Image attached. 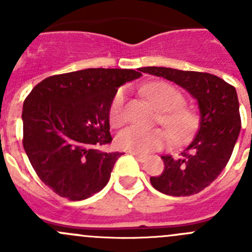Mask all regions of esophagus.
<instances>
[{
  "instance_id": "34e87169",
  "label": "esophagus",
  "mask_w": 252,
  "mask_h": 252,
  "mask_svg": "<svg viewBox=\"0 0 252 252\" xmlns=\"http://www.w3.org/2000/svg\"><path fill=\"white\" fill-rule=\"evenodd\" d=\"M130 155H133L134 157H135L136 159H138L139 162H144L145 159H146V156L145 155H140V154H136V152H129Z\"/></svg>"
}]
</instances>
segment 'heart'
Returning <instances> with one entry per match:
<instances>
[{"mask_svg":"<svg viewBox=\"0 0 252 252\" xmlns=\"http://www.w3.org/2000/svg\"><path fill=\"white\" fill-rule=\"evenodd\" d=\"M141 90L145 97L161 111L158 121L169 131L173 141H187L196 128L197 117L190 108L183 106L184 97L182 94L164 81L146 84ZM110 122L113 126H121L126 123V90L123 89L117 91L112 100ZM168 133L163 129L129 126L118 134L116 142L119 149L126 151L147 154L162 149L169 140Z\"/></svg>","mask_w":252,"mask_h":252,"instance_id":"obj_1","label":"heart"}]
</instances>
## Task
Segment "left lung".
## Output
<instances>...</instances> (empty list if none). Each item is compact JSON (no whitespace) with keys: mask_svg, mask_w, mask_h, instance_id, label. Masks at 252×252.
Wrapping results in <instances>:
<instances>
[{"mask_svg":"<svg viewBox=\"0 0 252 252\" xmlns=\"http://www.w3.org/2000/svg\"><path fill=\"white\" fill-rule=\"evenodd\" d=\"M141 72L162 77L185 89L196 100L199 129L178 157L162 156L164 171L150 178L152 187L172 196H190L207 188L224 169L240 133L239 101L234 86L208 73L166 67Z\"/></svg>","mask_w":252,"mask_h":252,"instance_id":"obj_1","label":"left lung"}]
</instances>
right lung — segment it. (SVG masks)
Masks as SVG:
<instances>
[{"mask_svg":"<svg viewBox=\"0 0 252 252\" xmlns=\"http://www.w3.org/2000/svg\"><path fill=\"white\" fill-rule=\"evenodd\" d=\"M141 75L133 69L89 68L48 77L28 95L23 146L34 171L56 194L80 201L107 185L123 154L95 146L112 141L110 107L118 88Z\"/></svg>","mask_w":252,"mask_h":252,"instance_id":"add662e5","label":"right lung"}]
</instances>
